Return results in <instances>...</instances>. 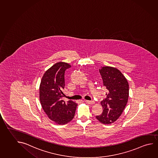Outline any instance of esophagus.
I'll return each instance as SVG.
<instances>
[{
  "label": "esophagus",
  "mask_w": 158,
  "mask_h": 158,
  "mask_svg": "<svg viewBox=\"0 0 158 158\" xmlns=\"http://www.w3.org/2000/svg\"><path fill=\"white\" fill-rule=\"evenodd\" d=\"M85 102L87 103H88V104H94V101H86Z\"/></svg>",
  "instance_id": "1"
}]
</instances>
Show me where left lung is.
<instances>
[{
	"mask_svg": "<svg viewBox=\"0 0 158 158\" xmlns=\"http://www.w3.org/2000/svg\"><path fill=\"white\" fill-rule=\"evenodd\" d=\"M99 71L108 94L107 98L101 102L103 111L96 118L102 124H110L118 119L126 107L128 99V82L115 67H101Z\"/></svg>",
	"mask_w": 158,
	"mask_h": 158,
	"instance_id": "left-lung-1",
	"label": "left lung"
}]
</instances>
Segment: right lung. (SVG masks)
<instances>
[{"label":"right lung","instance_id":"right-lung-1","mask_svg":"<svg viewBox=\"0 0 158 158\" xmlns=\"http://www.w3.org/2000/svg\"><path fill=\"white\" fill-rule=\"evenodd\" d=\"M71 66L64 62H59L46 70L41 80L39 98L43 110L49 119L63 125L70 122L75 116L77 103L61 100L64 87V71Z\"/></svg>","mask_w":158,"mask_h":158}]
</instances>
